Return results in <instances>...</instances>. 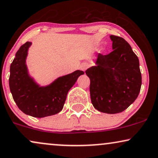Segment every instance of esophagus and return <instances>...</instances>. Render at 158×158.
Returning a JSON list of instances; mask_svg holds the SVG:
<instances>
[{
  "label": "esophagus",
  "mask_w": 158,
  "mask_h": 158,
  "mask_svg": "<svg viewBox=\"0 0 158 158\" xmlns=\"http://www.w3.org/2000/svg\"><path fill=\"white\" fill-rule=\"evenodd\" d=\"M88 67H89V65H88L87 64H82L80 66V69L84 71H85L86 69H87Z\"/></svg>",
  "instance_id": "obj_1"
}]
</instances>
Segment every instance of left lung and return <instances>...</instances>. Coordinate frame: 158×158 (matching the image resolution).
Wrapping results in <instances>:
<instances>
[{"instance_id":"8db88e82","label":"left lung","mask_w":158,"mask_h":158,"mask_svg":"<svg viewBox=\"0 0 158 158\" xmlns=\"http://www.w3.org/2000/svg\"><path fill=\"white\" fill-rule=\"evenodd\" d=\"M113 50L98 53L95 66L85 71L90 79L94 108L115 114L125 110L137 98L142 85L139 61L131 47L121 37L110 35Z\"/></svg>"}]
</instances>
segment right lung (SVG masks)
Here are the masks:
<instances>
[{
  "label": "right lung",
  "instance_id": "obj_1",
  "mask_svg": "<svg viewBox=\"0 0 158 158\" xmlns=\"http://www.w3.org/2000/svg\"><path fill=\"white\" fill-rule=\"evenodd\" d=\"M27 42L16 52L10 66L9 87L18 108L25 114L43 118L57 114L64 108L68 92L84 71L77 70L59 77L47 87H40L29 77L26 66Z\"/></svg>",
  "mask_w": 158,
  "mask_h": 158
}]
</instances>
